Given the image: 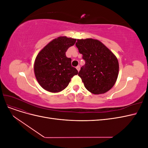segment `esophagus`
Wrapping results in <instances>:
<instances>
[{
    "label": "esophagus",
    "mask_w": 148,
    "mask_h": 148,
    "mask_svg": "<svg viewBox=\"0 0 148 148\" xmlns=\"http://www.w3.org/2000/svg\"><path fill=\"white\" fill-rule=\"evenodd\" d=\"M76 68H77V70L79 71V70H80V66H79V65H78L77 67H76Z\"/></svg>",
    "instance_id": "esophagus-1"
}]
</instances>
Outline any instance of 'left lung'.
Listing matches in <instances>:
<instances>
[{
  "label": "left lung",
  "instance_id": "1",
  "mask_svg": "<svg viewBox=\"0 0 148 148\" xmlns=\"http://www.w3.org/2000/svg\"><path fill=\"white\" fill-rule=\"evenodd\" d=\"M75 45L85 61L78 73L84 87L95 95L110 90L117 80L119 70L114 53L96 39H77Z\"/></svg>",
  "mask_w": 148,
  "mask_h": 148
}]
</instances>
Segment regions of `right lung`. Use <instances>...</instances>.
Wrapping results in <instances>:
<instances>
[{
    "label": "right lung",
    "instance_id": "1",
    "mask_svg": "<svg viewBox=\"0 0 148 148\" xmlns=\"http://www.w3.org/2000/svg\"><path fill=\"white\" fill-rule=\"evenodd\" d=\"M77 39L59 37L52 40L39 52L34 62V74L39 84L46 90L57 92L68 86L71 78L78 74L71 66V59L65 53Z\"/></svg>",
    "mask_w": 148,
    "mask_h": 148
}]
</instances>
